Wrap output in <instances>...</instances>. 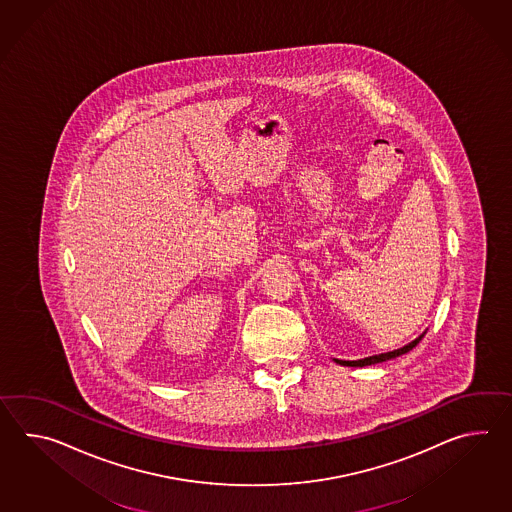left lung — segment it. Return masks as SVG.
I'll list each match as a JSON object with an SVG mask.
<instances>
[{
  "mask_svg": "<svg viewBox=\"0 0 512 512\" xmlns=\"http://www.w3.org/2000/svg\"><path fill=\"white\" fill-rule=\"evenodd\" d=\"M422 336H424V334H421L419 338H415V340L411 341V343H408V345H404V347H400V349H395V351H389V353L367 356V358H362V360H338V358H334V362L340 365H347V367H365V365L387 362V360H393V358H397V356H402V354L409 353L413 347H417V343L422 340Z\"/></svg>",
  "mask_w": 512,
  "mask_h": 512,
  "instance_id": "obj_1",
  "label": "left lung"
}]
</instances>
